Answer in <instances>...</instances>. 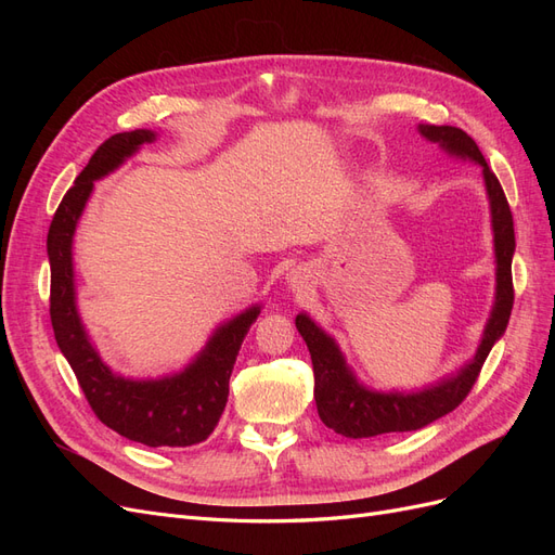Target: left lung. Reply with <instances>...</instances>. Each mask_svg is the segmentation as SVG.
<instances>
[{
	"label": "left lung",
	"instance_id": "obj_1",
	"mask_svg": "<svg viewBox=\"0 0 555 555\" xmlns=\"http://www.w3.org/2000/svg\"><path fill=\"white\" fill-rule=\"evenodd\" d=\"M418 131L433 143H440L447 153L475 159L483 169L486 192L491 198L493 215V233H495V259H498V294L495 308L491 312L489 324H486L481 345L475 359L469 361L463 371L438 386H430L418 393H375L367 391L351 377L347 371L340 349L328 335L314 326V322L306 314L296 317V328L304 335L310 349L312 373H314V400L317 412L322 422L345 438H375L384 433H405L418 430L435 418H440L456 410L461 402L473 391V386L481 373V365L489 357L491 347L507 328L512 306H514V282H512V255H514V220L507 204V196L502 192V184L495 173L486 164L477 143L467 137L459 127H435L422 125Z\"/></svg>",
	"mask_w": 555,
	"mask_h": 555
}]
</instances>
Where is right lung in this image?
<instances>
[{
  "label": "right lung",
  "instance_id": "obj_1",
  "mask_svg": "<svg viewBox=\"0 0 555 555\" xmlns=\"http://www.w3.org/2000/svg\"><path fill=\"white\" fill-rule=\"evenodd\" d=\"M153 141L155 133L147 129L122 131L106 139L60 201L48 229L50 322L62 354L69 361L99 422L122 438L147 447H192L204 442L220 422L233 363L249 326L257 322L259 308H249L217 328L201 357L180 375L155 382L115 377L96 357L76 312L72 241L94 180L111 173L143 143Z\"/></svg>",
  "mask_w": 555,
  "mask_h": 555
}]
</instances>
